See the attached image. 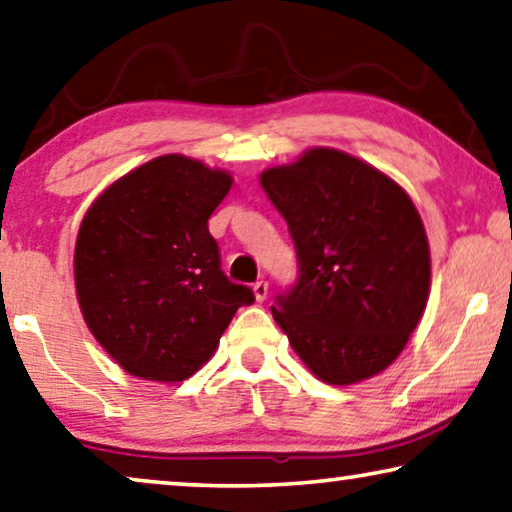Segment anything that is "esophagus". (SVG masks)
Returning <instances> with one entry per match:
<instances>
[{"instance_id": "34e87169", "label": "esophagus", "mask_w": 512, "mask_h": 512, "mask_svg": "<svg viewBox=\"0 0 512 512\" xmlns=\"http://www.w3.org/2000/svg\"><path fill=\"white\" fill-rule=\"evenodd\" d=\"M253 294H255V299L262 303V301H266V296H269V282L266 280H257L255 285H253Z\"/></svg>"}]
</instances>
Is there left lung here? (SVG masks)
Masks as SVG:
<instances>
[{
	"mask_svg": "<svg viewBox=\"0 0 512 512\" xmlns=\"http://www.w3.org/2000/svg\"><path fill=\"white\" fill-rule=\"evenodd\" d=\"M259 183L299 255V285L271 308L294 354L331 386L384 372L430 296V243L407 190L331 147L266 167Z\"/></svg>",
	"mask_w": 512,
	"mask_h": 512,
	"instance_id": "left-lung-1",
	"label": "left lung"
}]
</instances>
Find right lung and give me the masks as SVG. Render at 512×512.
<instances>
[{
  "instance_id": "right-lung-1",
  "label": "right lung",
  "mask_w": 512,
  "mask_h": 512,
  "mask_svg": "<svg viewBox=\"0 0 512 512\" xmlns=\"http://www.w3.org/2000/svg\"><path fill=\"white\" fill-rule=\"evenodd\" d=\"M232 172L183 154L151 158L91 202L73 250L87 329L128 375L177 384L218 349L253 292L220 271L209 218Z\"/></svg>"
}]
</instances>
